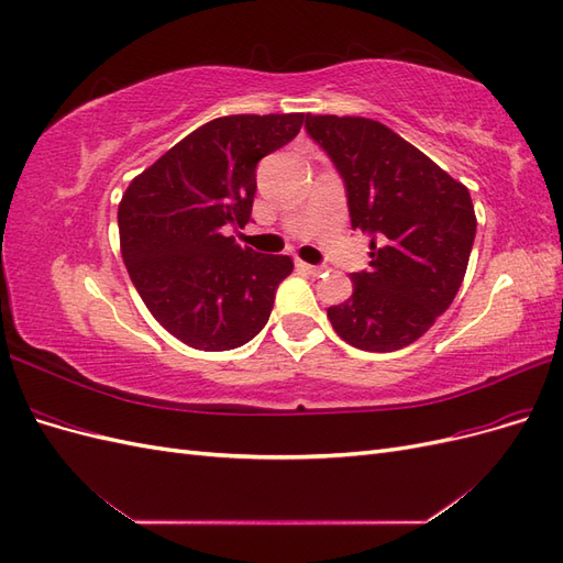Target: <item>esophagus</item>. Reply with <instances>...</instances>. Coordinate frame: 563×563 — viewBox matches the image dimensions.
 Here are the masks:
<instances>
[{
  "instance_id": "34e87169",
  "label": "esophagus",
  "mask_w": 563,
  "mask_h": 563,
  "mask_svg": "<svg viewBox=\"0 0 563 563\" xmlns=\"http://www.w3.org/2000/svg\"><path fill=\"white\" fill-rule=\"evenodd\" d=\"M296 265H298L300 269L308 272V275H312V277H319L321 272L327 269V265H308V263H302V261H296Z\"/></svg>"
}]
</instances>
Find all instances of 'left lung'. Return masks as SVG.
Wrapping results in <instances>:
<instances>
[{"instance_id":"obj_1","label":"left lung","mask_w":563,"mask_h":563,"mask_svg":"<svg viewBox=\"0 0 563 563\" xmlns=\"http://www.w3.org/2000/svg\"><path fill=\"white\" fill-rule=\"evenodd\" d=\"M305 131L343 178L352 230L371 240V267L329 308L335 333L366 352L416 343L465 277L476 234L467 187L373 119L308 114Z\"/></svg>"}]
</instances>
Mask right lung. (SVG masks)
Masks as SVG:
<instances>
[{
  "instance_id": "1",
  "label": "right lung",
  "mask_w": 563,
  "mask_h": 563,
  "mask_svg": "<svg viewBox=\"0 0 563 563\" xmlns=\"http://www.w3.org/2000/svg\"><path fill=\"white\" fill-rule=\"evenodd\" d=\"M305 114H232L199 126L133 178L119 203L129 277L147 310L185 345L225 352L263 331L288 255L240 246L255 197V166L291 143Z\"/></svg>"
}]
</instances>
